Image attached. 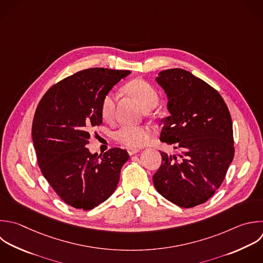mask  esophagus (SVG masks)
<instances>
[{"mask_svg": "<svg viewBox=\"0 0 263 263\" xmlns=\"http://www.w3.org/2000/svg\"><path fill=\"white\" fill-rule=\"evenodd\" d=\"M139 151H140L139 149H134V148H128V149H127V152H128L129 155H134V154L138 153Z\"/></svg>", "mask_w": 263, "mask_h": 263, "instance_id": "obj_1", "label": "esophagus"}]
</instances>
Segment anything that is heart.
I'll return each instance as SVG.
<instances>
[{
    "instance_id": "1",
    "label": "heart",
    "mask_w": 263,
    "mask_h": 263,
    "mask_svg": "<svg viewBox=\"0 0 263 263\" xmlns=\"http://www.w3.org/2000/svg\"><path fill=\"white\" fill-rule=\"evenodd\" d=\"M125 90L137 100L140 106L145 109L149 106L156 105L158 93L156 89L143 79L130 81L125 86ZM116 96L113 91L107 92L101 101V116L104 120H111L115 113ZM151 136V129L147 126L122 125L114 132L113 138L129 148H140L144 146Z\"/></svg>"
}]
</instances>
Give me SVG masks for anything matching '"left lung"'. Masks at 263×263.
<instances>
[{
  "instance_id": "1",
  "label": "left lung",
  "mask_w": 263,
  "mask_h": 263,
  "mask_svg": "<svg viewBox=\"0 0 263 263\" xmlns=\"http://www.w3.org/2000/svg\"><path fill=\"white\" fill-rule=\"evenodd\" d=\"M156 82L166 93L170 112L161 120L160 141L181 154L160 151L153 183L167 200L193 208L213 196L233 159L230 113L220 93L188 71L164 70Z\"/></svg>"
}]
</instances>
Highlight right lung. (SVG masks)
Masks as SVG:
<instances>
[{
  "label": "right lung",
  "instance_id": "1",
  "mask_svg": "<svg viewBox=\"0 0 263 263\" xmlns=\"http://www.w3.org/2000/svg\"><path fill=\"white\" fill-rule=\"evenodd\" d=\"M129 71L91 68L65 78L41 99L34 116L32 138L40 170L69 205L91 210L108 199L119 182L126 150L112 148L91 154L93 126L103 122L101 101Z\"/></svg>",
  "mask_w": 263,
  "mask_h": 263
}]
</instances>
